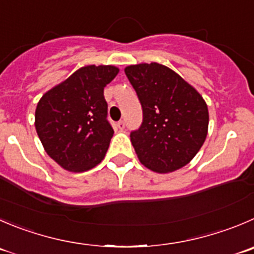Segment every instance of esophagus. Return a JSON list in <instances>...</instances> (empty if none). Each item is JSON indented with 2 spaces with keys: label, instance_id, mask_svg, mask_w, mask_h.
<instances>
[{
  "label": "esophagus",
  "instance_id": "obj_1",
  "mask_svg": "<svg viewBox=\"0 0 254 254\" xmlns=\"http://www.w3.org/2000/svg\"><path fill=\"white\" fill-rule=\"evenodd\" d=\"M116 127H117L118 129H123L125 128V122H123V121H120V122L116 123Z\"/></svg>",
  "mask_w": 254,
  "mask_h": 254
}]
</instances>
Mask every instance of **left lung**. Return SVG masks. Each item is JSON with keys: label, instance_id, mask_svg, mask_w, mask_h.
<instances>
[{"label": "left lung", "instance_id": "obj_1", "mask_svg": "<svg viewBox=\"0 0 254 254\" xmlns=\"http://www.w3.org/2000/svg\"><path fill=\"white\" fill-rule=\"evenodd\" d=\"M143 110V122L131 133L139 162L157 173L188 165L208 133V107L197 89L165 64H131L125 68Z\"/></svg>", "mask_w": 254, "mask_h": 254}]
</instances>
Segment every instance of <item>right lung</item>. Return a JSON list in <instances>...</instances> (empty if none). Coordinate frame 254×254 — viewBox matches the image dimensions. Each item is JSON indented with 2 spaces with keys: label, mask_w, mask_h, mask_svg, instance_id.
I'll use <instances>...</instances> for the list:
<instances>
[{
  "label": "right lung",
  "mask_w": 254,
  "mask_h": 254,
  "mask_svg": "<svg viewBox=\"0 0 254 254\" xmlns=\"http://www.w3.org/2000/svg\"><path fill=\"white\" fill-rule=\"evenodd\" d=\"M120 68L86 64L40 98L35 127L46 153L69 172H84L105 158L113 136L105 87Z\"/></svg>",
  "instance_id": "add662e5"
}]
</instances>
